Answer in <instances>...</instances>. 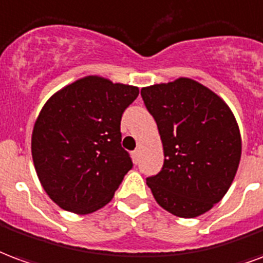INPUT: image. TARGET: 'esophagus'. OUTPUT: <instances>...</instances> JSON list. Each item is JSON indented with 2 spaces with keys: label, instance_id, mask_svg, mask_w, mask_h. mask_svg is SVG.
<instances>
[{
  "label": "esophagus",
  "instance_id": "1",
  "mask_svg": "<svg viewBox=\"0 0 263 263\" xmlns=\"http://www.w3.org/2000/svg\"><path fill=\"white\" fill-rule=\"evenodd\" d=\"M132 155H133L134 164H137V162H139V158H140V150H139V148H137V150H134L133 153H132Z\"/></svg>",
  "mask_w": 263,
  "mask_h": 263
}]
</instances>
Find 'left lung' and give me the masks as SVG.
<instances>
[{"label":"left lung","mask_w":263,"mask_h":263,"mask_svg":"<svg viewBox=\"0 0 263 263\" xmlns=\"http://www.w3.org/2000/svg\"><path fill=\"white\" fill-rule=\"evenodd\" d=\"M160 133L164 166L147 178L161 208L193 218L218 203L231 186L242 141L233 110L221 97L181 77L141 88Z\"/></svg>","instance_id":"8db88e82"}]
</instances>
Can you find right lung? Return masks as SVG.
<instances>
[{"instance_id": "add662e5", "label": "right lung", "mask_w": 263, "mask_h": 263, "mask_svg": "<svg viewBox=\"0 0 263 263\" xmlns=\"http://www.w3.org/2000/svg\"><path fill=\"white\" fill-rule=\"evenodd\" d=\"M139 92L87 76L43 105L32 132V158L45 192L63 210L89 214L112 200L133 166L120 144V120Z\"/></svg>"}]
</instances>
